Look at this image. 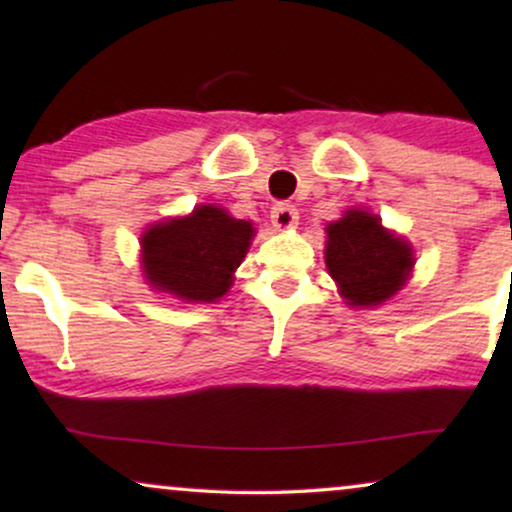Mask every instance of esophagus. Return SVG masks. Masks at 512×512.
Returning a JSON list of instances; mask_svg holds the SVG:
<instances>
[{"mask_svg":"<svg viewBox=\"0 0 512 512\" xmlns=\"http://www.w3.org/2000/svg\"><path fill=\"white\" fill-rule=\"evenodd\" d=\"M270 221L277 230H289L298 223V209L289 202H279V205L272 207Z\"/></svg>","mask_w":512,"mask_h":512,"instance_id":"esophagus-1","label":"esophagus"}]
</instances>
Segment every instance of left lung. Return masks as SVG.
<instances>
[{"mask_svg":"<svg viewBox=\"0 0 512 512\" xmlns=\"http://www.w3.org/2000/svg\"><path fill=\"white\" fill-rule=\"evenodd\" d=\"M412 265L410 244L366 209H347L342 219L326 226V268L347 305H382L403 289Z\"/></svg>","mask_w":512,"mask_h":512,"instance_id":"8db88e82","label":"left lung"}]
</instances>
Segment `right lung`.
I'll return each instance as SVG.
<instances>
[{
    "label": "right lung",
    "mask_w": 512,
    "mask_h": 512,
    "mask_svg": "<svg viewBox=\"0 0 512 512\" xmlns=\"http://www.w3.org/2000/svg\"><path fill=\"white\" fill-rule=\"evenodd\" d=\"M254 233L251 221L216 205L153 223L142 235L146 282L186 303H214L228 293Z\"/></svg>",
    "instance_id": "right-lung-1"
}]
</instances>
